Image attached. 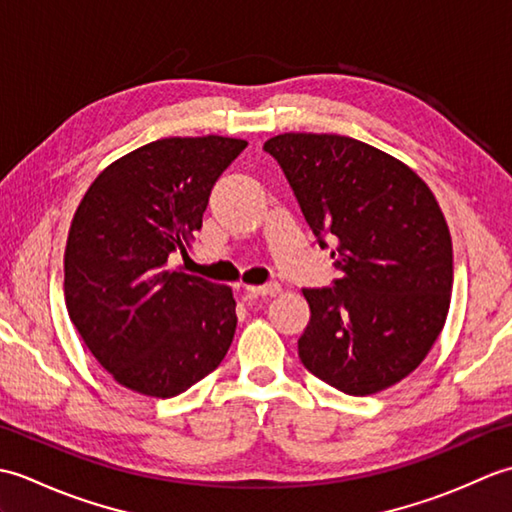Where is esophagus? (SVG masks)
I'll return each instance as SVG.
<instances>
[{"mask_svg": "<svg viewBox=\"0 0 512 512\" xmlns=\"http://www.w3.org/2000/svg\"><path fill=\"white\" fill-rule=\"evenodd\" d=\"M246 292L253 297H277L281 292L279 284H266V286H246Z\"/></svg>", "mask_w": 512, "mask_h": 512, "instance_id": "1", "label": "esophagus"}]
</instances>
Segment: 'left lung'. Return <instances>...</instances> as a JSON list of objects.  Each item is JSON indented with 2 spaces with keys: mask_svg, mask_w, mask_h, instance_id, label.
<instances>
[{
  "mask_svg": "<svg viewBox=\"0 0 512 512\" xmlns=\"http://www.w3.org/2000/svg\"><path fill=\"white\" fill-rule=\"evenodd\" d=\"M264 149L295 191L303 217L341 277L306 288L310 323L299 358L323 383L369 396L416 369L444 328L453 246L444 213L416 171L339 134H279Z\"/></svg>",
  "mask_w": 512,
  "mask_h": 512,
  "instance_id": "left-lung-1",
  "label": "left lung"
}]
</instances>
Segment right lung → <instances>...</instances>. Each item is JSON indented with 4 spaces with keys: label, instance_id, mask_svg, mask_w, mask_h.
Listing matches in <instances>:
<instances>
[{
    "label": "right lung",
    "instance_id": "obj_1",
    "mask_svg": "<svg viewBox=\"0 0 512 512\" xmlns=\"http://www.w3.org/2000/svg\"><path fill=\"white\" fill-rule=\"evenodd\" d=\"M246 145L215 134L154 140L107 165L76 206L65 306L118 385L178 396L231 347L233 290L169 268V255L191 246L215 180Z\"/></svg>",
    "mask_w": 512,
    "mask_h": 512
}]
</instances>
